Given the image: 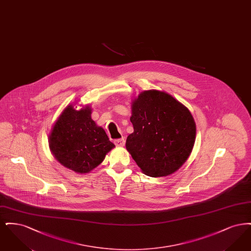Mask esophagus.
<instances>
[{
    "instance_id": "1",
    "label": "esophagus",
    "mask_w": 251,
    "mask_h": 251,
    "mask_svg": "<svg viewBox=\"0 0 251 251\" xmlns=\"http://www.w3.org/2000/svg\"><path fill=\"white\" fill-rule=\"evenodd\" d=\"M114 143H115V145H116L117 147H123V146L125 145V139H124V138H120V139H116Z\"/></svg>"
}]
</instances>
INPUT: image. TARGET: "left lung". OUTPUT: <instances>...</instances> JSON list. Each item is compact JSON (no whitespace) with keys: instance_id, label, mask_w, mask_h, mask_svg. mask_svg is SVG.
Segmentation results:
<instances>
[{"instance_id":"left-lung-1","label":"left lung","mask_w":251,"mask_h":251,"mask_svg":"<svg viewBox=\"0 0 251 251\" xmlns=\"http://www.w3.org/2000/svg\"><path fill=\"white\" fill-rule=\"evenodd\" d=\"M133 132L126 149L144 174L165 177L176 172L191 153L196 123L190 111L164 91L146 90L131 103Z\"/></svg>"}]
</instances>
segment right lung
I'll return each mask as SVG.
<instances>
[{
	"label": "right lung",
	"mask_w": 251,
	"mask_h": 251,
	"mask_svg": "<svg viewBox=\"0 0 251 251\" xmlns=\"http://www.w3.org/2000/svg\"><path fill=\"white\" fill-rule=\"evenodd\" d=\"M88 105L76 110L68 105L52 126L49 146L64 167L76 173H89L115 148L105 131L91 119Z\"/></svg>",
	"instance_id": "obj_1"
}]
</instances>
